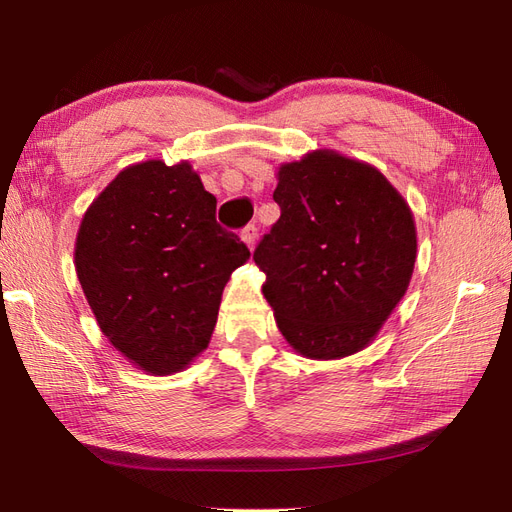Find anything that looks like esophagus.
Wrapping results in <instances>:
<instances>
[{
	"label": "esophagus",
	"instance_id": "1",
	"mask_svg": "<svg viewBox=\"0 0 512 512\" xmlns=\"http://www.w3.org/2000/svg\"><path fill=\"white\" fill-rule=\"evenodd\" d=\"M241 239L245 241L247 247H250V250H254L256 239H258V228H256L254 224H247V226L241 230Z\"/></svg>",
	"mask_w": 512,
	"mask_h": 512
}]
</instances>
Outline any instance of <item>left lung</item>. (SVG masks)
Masks as SVG:
<instances>
[{
  "mask_svg": "<svg viewBox=\"0 0 512 512\" xmlns=\"http://www.w3.org/2000/svg\"><path fill=\"white\" fill-rule=\"evenodd\" d=\"M273 200L282 215L254 262L277 329L307 359L367 348L412 280L410 205L376 166L333 149L284 162Z\"/></svg>",
  "mask_w": 512,
  "mask_h": 512,
  "instance_id": "obj_1",
  "label": "left lung"
}]
</instances>
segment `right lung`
Here are the masks:
<instances>
[{"instance_id": "right-lung-1", "label": "right lung", "mask_w": 512, "mask_h": 512, "mask_svg": "<svg viewBox=\"0 0 512 512\" xmlns=\"http://www.w3.org/2000/svg\"><path fill=\"white\" fill-rule=\"evenodd\" d=\"M190 162H138L85 211L74 267L100 331L151 376L188 367L209 346L222 292L250 250L215 222Z\"/></svg>"}]
</instances>
